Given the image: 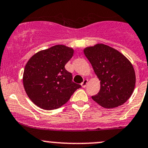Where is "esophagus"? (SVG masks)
<instances>
[{"label":"esophagus","mask_w":148,"mask_h":148,"mask_svg":"<svg viewBox=\"0 0 148 148\" xmlns=\"http://www.w3.org/2000/svg\"><path fill=\"white\" fill-rule=\"evenodd\" d=\"M88 80H86V79H85V80H83V83H81V86L83 87V88H85V87H86L87 84H88Z\"/></svg>","instance_id":"esophagus-1"}]
</instances>
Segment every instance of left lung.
Listing matches in <instances>:
<instances>
[{
	"label": "left lung",
	"mask_w": 148,
	"mask_h": 148,
	"mask_svg": "<svg viewBox=\"0 0 148 148\" xmlns=\"http://www.w3.org/2000/svg\"><path fill=\"white\" fill-rule=\"evenodd\" d=\"M99 80L100 89L92 99L103 108H114L124 104L133 92L135 73L123 53L103 43L83 50Z\"/></svg>",
	"instance_id": "8db88e82"
}]
</instances>
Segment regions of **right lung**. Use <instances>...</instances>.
Segmentation results:
<instances>
[{
	"instance_id": "obj_1",
	"label": "right lung",
	"mask_w": 148,
	"mask_h": 148,
	"mask_svg": "<svg viewBox=\"0 0 148 148\" xmlns=\"http://www.w3.org/2000/svg\"><path fill=\"white\" fill-rule=\"evenodd\" d=\"M74 50L56 45L38 51L27 62L23 83L29 98L38 107L51 110L60 108L80 85L72 81V74L65 68Z\"/></svg>"
}]
</instances>
